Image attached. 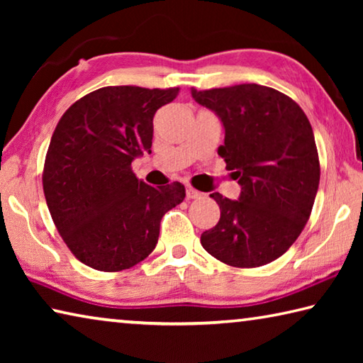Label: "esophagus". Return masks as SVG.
Here are the masks:
<instances>
[{"instance_id":"1","label":"esophagus","mask_w":363,"mask_h":363,"mask_svg":"<svg viewBox=\"0 0 363 363\" xmlns=\"http://www.w3.org/2000/svg\"><path fill=\"white\" fill-rule=\"evenodd\" d=\"M186 195H187V200H195V199H200L201 192H199V190L194 189L192 186H187L186 187Z\"/></svg>"}]
</instances>
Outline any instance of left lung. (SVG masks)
<instances>
[{"label":"left lung","mask_w":363,"mask_h":363,"mask_svg":"<svg viewBox=\"0 0 363 363\" xmlns=\"http://www.w3.org/2000/svg\"><path fill=\"white\" fill-rule=\"evenodd\" d=\"M190 93L223 121L218 153L242 187L238 200L211 194L220 218L200 242L233 267L272 262L296 242L314 206L320 163L311 123L291 97L267 86Z\"/></svg>","instance_id":"obj_1"}]
</instances>
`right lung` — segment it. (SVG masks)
Returning <instances> with one entry per match:
<instances>
[{"mask_svg": "<svg viewBox=\"0 0 363 363\" xmlns=\"http://www.w3.org/2000/svg\"><path fill=\"white\" fill-rule=\"evenodd\" d=\"M179 88L106 86L59 120L46 153L43 190L67 247L86 266L120 272L157 247L160 220L186 196L181 182L152 187L133 173L150 153L153 115Z\"/></svg>", "mask_w": 363, "mask_h": 363, "instance_id": "add662e5", "label": "right lung"}]
</instances>
